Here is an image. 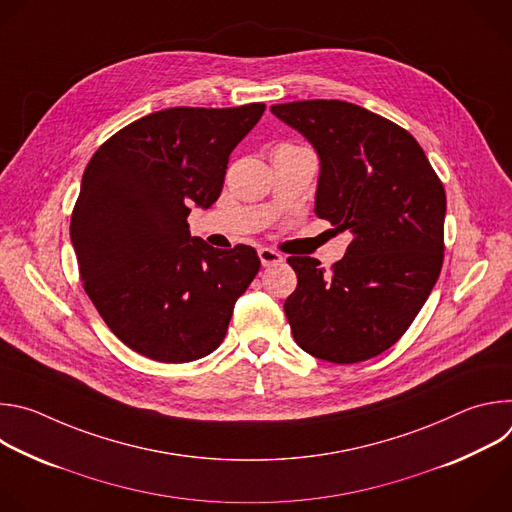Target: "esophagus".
Masks as SVG:
<instances>
[{"instance_id":"esophagus-1","label":"esophagus","mask_w":512,"mask_h":512,"mask_svg":"<svg viewBox=\"0 0 512 512\" xmlns=\"http://www.w3.org/2000/svg\"><path fill=\"white\" fill-rule=\"evenodd\" d=\"M259 259H261V265L263 267H271V265H279L283 261L281 253L273 251V249H267V247H261L259 249Z\"/></svg>"}]
</instances>
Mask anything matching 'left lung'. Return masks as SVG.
I'll return each mask as SVG.
<instances>
[{
	"label": "left lung",
	"instance_id": "1",
	"mask_svg": "<svg viewBox=\"0 0 512 512\" xmlns=\"http://www.w3.org/2000/svg\"><path fill=\"white\" fill-rule=\"evenodd\" d=\"M271 113L320 156L316 214L352 235L330 273L289 257L298 287L285 304L308 354L352 364L391 348L411 326L444 263L446 190L415 137L346 101H296Z\"/></svg>",
	"mask_w": 512,
	"mask_h": 512
}]
</instances>
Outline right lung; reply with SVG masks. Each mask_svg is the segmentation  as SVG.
Here are the masks:
<instances>
[{"label":"right lung","instance_id":"add662e5","mask_svg":"<svg viewBox=\"0 0 512 512\" xmlns=\"http://www.w3.org/2000/svg\"><path fill=\"white\" fill-rule=\"evenodd\" d=\"M263 103L172 107L119 129L85 168L70 216L83 287L111 332L158 362H190L223 342L261 261L249 245L190 237V206L221 196L237 143Z\"/></svg>","mask_w":512,"mask_h":512}]
</instances>
